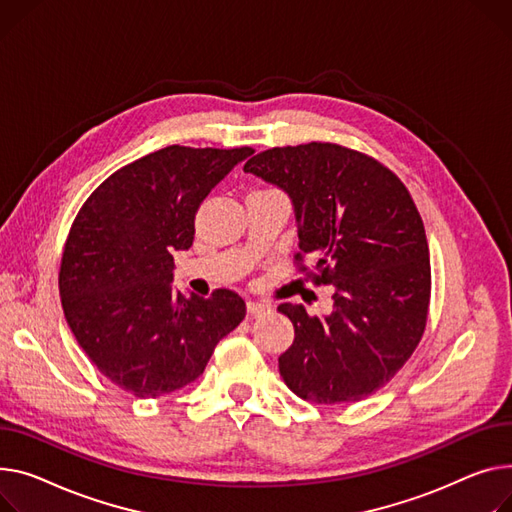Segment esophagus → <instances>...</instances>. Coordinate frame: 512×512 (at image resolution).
Returning a JSON list of instances; mask_svg holds the SVG:
<instances>
[{
  "label": "esophagus",
  "instance_id": "esophagus-1",
  "mask_svg": "<svg viewBox=\"0 0 512 512\" xmlns=\"http://www.w3.org/2000/svg\"><path fill=\"white\" fill-rule=\"evenodd\" d=\"M247 309H249V313H251L253 317H259V315H263V313L269 311V304L257 302V300H249V302H247Z\"/></svg>",
  "mask_w": 512,
  "mask_h": 512
}]
</instances>
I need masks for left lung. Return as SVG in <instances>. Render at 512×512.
Returning a JSON list of instances; mask_svg holds the SVG:
<instances>
[{"label": "left lung", "instance_id": "left-lung-1", "mask_svg": "<svg viewBox=\"0 0 512 512\" xmlns=\"http://www.w3.org/2000/svg\"><path fill=\"white\" fill-rule=\"evenodd\" d=\"M294 208L296 259L333 286V311H278L294 325L280 374L298 397L352 403L387 385L416 350L430 302L428 241L405 185L360 152L311 142L271 148L245 164Z\"/></svg>", "mask_w": 512, "mask_h": 512}]
</instances>
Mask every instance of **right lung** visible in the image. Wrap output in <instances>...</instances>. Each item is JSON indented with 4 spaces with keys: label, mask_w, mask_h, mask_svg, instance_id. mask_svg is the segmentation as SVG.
Here are the masks:
<instances>
[{
    "label": "right lung",
    "mask_w": 512,
    "mask_h": 512,
    "mask_svg": "<svg viewBox=\"0 0 512 512\" xmlns=\"http://www.w3.org/2000/svg\"><path fill=\"white\" fill-rule=\"evenodd\" d=\"M253 154L168 146L102 183L67 236L59 271L63 315L100 374L154 399L195 381L216 344L245 319L232 290H175L173 253L193 245L210 191Z\"/></svg>",
    "instance_id": "1"
}]
</instances>
